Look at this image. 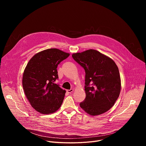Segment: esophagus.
Instances as JSON below:
<instances>
[{
    "instance_id": "1",
    "label": "esophagus",
    "mask_w": 146,
    "mask_h": 146,
    "mask_svg": "<svg viewBox=\"0 0 146 146\" xmlns=\"http://www.w3.org/2000/svg\"><path fill=\"white\" fill-rule=\"evenodd\" d=\"M66 91H67V92H68V93H69V94H70V93H72L73 91V89H70V90H66Z\"/></svg>"
}]
</instances>
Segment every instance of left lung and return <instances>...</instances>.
I'll list each match as a JSON object with an SVG mask.
<instances>
[{
	"label": "left lung",
	"mask_w": 146,
	"mask_h": 146,
	"mask_svg": "<svg viewBox=\"0 0 146 146\" xmlns=\"http://www.w3.org/2000/svg\"><path fill=\"white\" fill-rule=\"evenodd\" d=\"M85 70L86 97L80 106L91 115L110 110L119 97L121 79L118 68L110 58L95 50L72 55Z\"/></svg>",
	"instance_id": "left-lung-1"
}]
</instances>
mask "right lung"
<instances>
[{"label": "right lung", "instance_id": "1", "mask_svg": "<svg viewBox=\"0 0 146 146\" xmlns=\"http://www.w3.org/2000/svg\"><path fill=\"white\" fill-rule=\"evenodd\" d=\"M69 55L59 49L50 48L37 53L29 60L24 72L23 87L37 111L48 114L60 108L66 91L55 83L58 78L56 68Z\"/></svg>", "mask_w": 146, "mask_h": 146}]
</instances>
